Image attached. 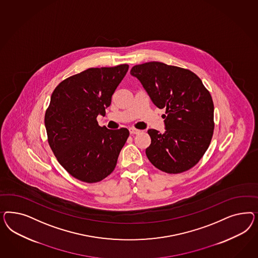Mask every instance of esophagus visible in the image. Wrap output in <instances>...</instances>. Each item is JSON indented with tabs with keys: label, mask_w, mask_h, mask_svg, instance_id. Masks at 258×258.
Here are the masks:
<instances>
[{
	"label": "esophagus",
	"mask_w": 258,
	"mask_h": 258,
	"mask_svg": "<svg viewBox=\"0 0 258 258\" xmlns=\"http://www.w3.org/2000/svg\"><path fill=\"white\" fill-rule=\"evenodd\" d=\"M140 133L141 131L136 130V128H134V127H131V128H130V133H131V134H138V133Z\"/></svg>",
	"instance_id": "obj_1"
}]
</instances>
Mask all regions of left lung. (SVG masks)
I'll return each instance as SVG.
<instances>
[{
    "mask_svg": "<svg viewBox=\"0 0 258 258\" xmlns=\"http://www.w3.org/2000/svg\"><path fill=\"white\" fill-rule=\"evenodd\" d=\"M137 78L163 115L165 132L149 130L151 144L146 149L158 169L178 174L203 158L214 133V103L201 78L193 72L158 61L133 66Z\"/></svg>",
    "mask_w": 258,
    "mask_h": 258,
    "instance_id": "8db88e82",
    "label": "left lung"
}]
</instances>
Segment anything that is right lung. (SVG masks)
Wrapping results in <instances>:
<instances>
[{"label":"right lung","mask_w":258,"mask_h":258,"mask_svg":"<svg viewBox=\"0 0 258 258\" xmlns=\"http://www.w3.org/2000/svg\"><path fill=\"white\" fill-rule=\"evenodd\" d=\"M128 70L127 64L90 68L55 87L45 112L49 146L58 163L76 179L94 183L114 170L130 135L127 128L100 126L111 96Z\"/></svg>","instance_id":"obj_1"}]
</instances>
